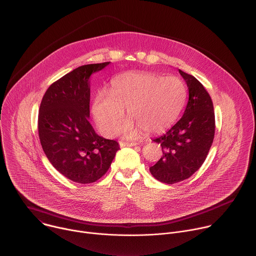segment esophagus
Returning <instances> with one entry per match:
<instances>
[{
	"instance_id": "34e87169",
	"label": "esophagus",
	"mask_w": 256,
	"mask_h": 256,
	"mask_svg": "<svg viewBox=\"0 0 256 256\" xmlns=\"http://www.w3.org/2000/svg\"><path fill=\"white\" fill-rule=\"evenodd\" d=\"M138 144V142H120V148H124V146H136Z\"/></svg>"
}]
</instances>
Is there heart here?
I'll list each match as a JSON object with an SVG mask.
<instances>
[{
  "label": "heart",
  "mask_w": 256,
  "mask_h": 256,
  "mask_svg": "<svg viewBox=\"0 0 256 256\" xmlns=\"http://www.w3.org/2000/svg\"><path fill=\"white\" fill-rule=\"evenodd\" d=\"M187 100V88L177 76L162 77L154 73H128L112 83L110 92H100L94 102L92 114L100 132L114 136L126 110L130 120L122 134L136 136L140 130L158 134L171 126L181 114Z\"/></svg>",
  "instance_id": "1"
}]
</instances>
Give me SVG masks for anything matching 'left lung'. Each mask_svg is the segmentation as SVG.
Instances as JSON below:
<instances>
[{
	"instance_id": "obj_1",
	"label": "left lung",
	"mask_w": 256,
	"mask_h": 256,
	"mask_svg": "<svg viewBox=\"0 0 256 256\" xmlns=\"http://www.w3.org/2000/svg\"><path fill=\"white\" fill-rule=\"evenodd\" d=\"M187 83L189 100L181 120L164 134L152 140L162 146V158L150 168L160 182L175 184L190 178L203 164L215 134L212 100L194 76L179 69Z\"/></svg>"
}]
</instances>
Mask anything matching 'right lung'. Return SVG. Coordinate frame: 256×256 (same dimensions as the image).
Here are the masks:
<instances>
[{"label": "right lung", "mask_w": 256, "mask_h": 256, "mask_svg": "<svg viewBox=\"0 0 256 256\" xmlns=\"http://www.w3.org/2000/svg\"><path fill=\"white\" fill-rule=\"evenodd\" d=\"M110 62L77 67L51 84L39 110L38 132L49 162L67 179L88 184L110 166L118 142L98 136L90 122L92 74Z\"/></svg>", "instance_id": "obj_1"}]
</instances>
